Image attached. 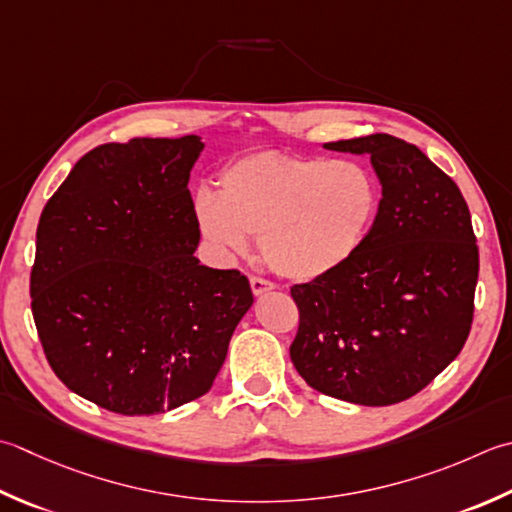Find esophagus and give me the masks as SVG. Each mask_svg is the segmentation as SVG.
Returning <instances> with one entry per match:
<instances>
[{"label": "esophagus", "instance_id": "34e87169", "mask_svg": "<svg viewBox=\"0 0 512 512\" xmlns=\"http://www.w3.org/2000/svg\"><path fill=\"white\" fill-rule=\"evenodd\" d=\"M250 288H253L255 297H262L264 293H270V290L275 288V284L266 282V279H262V277H250Z\"/></svg>", "mask_w": 512, "mask_h": 512}]
</instances>
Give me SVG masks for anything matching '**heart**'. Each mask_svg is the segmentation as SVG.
<instances>
[{
    "instance_id": "heart-1",
    "label": "heart",
    "mask_w": 512,
    "mask_h": 512,
    "mask_svg": "<svg viewBox=\"0 0 512 512\" xmlns=\"http://www.w3.org/2000/svg\"><path fill=\"white\" fill-rule=\"evenodd\" d=\"M382 190L353 159L264 150L230 162L219 197H195L199 233L219 257H242L259 235L264 262L286 279L310 282L346 266L373 228Z\"/></svg>"
}]
</instances>
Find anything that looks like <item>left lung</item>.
Masks as SVG:
<instances>
[{
	"label": "left lung",
	"mask_w": 512,
	"mask_h": 512,
	"mask_svg": "<svg viewBox=\"0 0 512 512\" xmlns=\"http://www.w3.org/2000/svg\"><path fill=\"white\" fill-rule=\"evenodd\" d=\"M324 148L368 155L382 199L346 266L290 288L299 308L290 359L324 395L404 402L453 362L473 324L479 250L468 206L453 179L404 139L377 133Z\"/></svg>",
	"instance_id": "left-lung-1"
}]
</instances>
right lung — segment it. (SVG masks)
Here are the masks:
<instances>
[{
  "label": "right lung",
  "instance_id": "right-lung-1",
  "mask_svg": "<svg viewBox=\"0 0 512 512\" xmlns=\"http://www.w3.org/2000/svg\"><path fill=\"white\" fill-rule=\"evenodd\" d=\"M197 135L90 150L48 199L30 297L62 382L122 415H157L206 395L253 306L237 270L199 264L190 170Z\"/></svg>",
  "mask_w": 512,
  "mask_h": 512
}]
</instances>
